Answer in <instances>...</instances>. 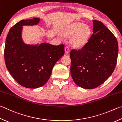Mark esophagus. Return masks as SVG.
<instances>
[{
  "mask_svg": "<svg viewBox=\"0 0 122 122\" xmlns=\"http://www.w3.org/2000/svg\"><path fill=\"white\" fill-rule=\"evenodd\" d=\"M65 53L66 54H68L70 53V49L68 46H66L65 48Z\"/></svg>",
  "mask_w": 122,
  "mask_h": 122,
  "instance_id": "34e87169",
  "label": "esophagus"
}]
</instances>
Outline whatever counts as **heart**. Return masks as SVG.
<instances>
[{
  "label": "heart",
  "instance_id": "obj_1",
  "mask_svg": "<svg viewBox=\"0 0 122 122\" xmlns=\"http://www.w3.org/2000/svg\"><path fill=\"white\" fill-rule=\"evenodd\" d=\"M61 35L65 38H69L72 47L80 48L87 43L91 36V29L87 24L75 22L69 24L63 29Z\"/></svg>",
  "mask_w": 122,
  "mask_h": 122
}]
</instances>
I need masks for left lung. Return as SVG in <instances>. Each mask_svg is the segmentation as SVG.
Listing matches in <instances>:
<instances>
[{
  "label": "left lung",
  "instance_id": "obj_1",
  "mask_svg": "<svg viewBox=\"0 0 122 122\" xmlns=\"http://www.w3.org/2000/svg\"><path fill=\"white\" fill-rule=\"evenodd\" d=\"M93 34L81 50L70 52V73L77 86L85 89L98 87L111 76L116 67L118 43L101 21L93 20Z\"/></svg>",
  "mask_w": 122,
  "mask_h": 122
}]
</instances>
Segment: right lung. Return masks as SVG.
<instances>
[{
  "label": "right lung",
  "mask_w": 122,
  "mask_h": 122,
  "mask_svg": "<svg viewBox=\"0 0 122 122\" xmlns=\"http://www.w3.org/2000/svg\"><path fill=\"white\" fill-rule=\"evenodd\" d=\"M41 19L22 20L9 31L6 39L4 57L6 68L20 85L36 88L49 79L55 64L65 54L63 44L54 46L44 43L28 44L22 34L24 25H38Z\"/></svg>",
  "instance_id": "add662e5"
}]
</instances>
